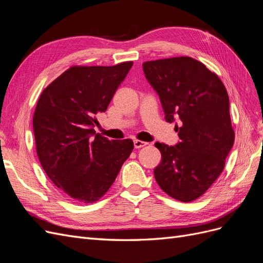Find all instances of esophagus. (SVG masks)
Returning a JSON list of instances; mask_svg holds the SVG:
<instances>
[{
    "mask_svg": "<svg viewBox=\"0 0 263 263\" xmlns=\"http://www.w3.org/2000/svg\"><path fill=\"white\" fill-rule=\"evenodd\" d=\"M147 145H148V142H146V141H141V140H135L134 141V146H135V148H136V149L142 148V147H145Z\"/></svg>",
    "mask_w": 263,
    "mask_h": 263,
    "instance_id": "esophagus-1",
    "label": "esophagus"
}]
</instances>
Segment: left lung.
Wrapping results in <instances>:
<instances>
[{"label": "left lung", "instance_id": "1", "mask_svg": "<svg viewBox=\"0 0 263 263\" xmlns=\"http://www.w3.org/2000/svg\"><path fill=\"white\" fill-rule=\"evenodd\" d=\"M142 68L160 97L165 121L181 124L177 146L156 142L162 156L156 181L172 198L192 202L220 176L234 145L227 90L216 73L191 57L146 61Z\"/></svg>", "mask_w": 263, "mask_h": 263}]
</instances>
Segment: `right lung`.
I'll return each mask as SVG.
<instances>
[{
    "mask_svg": "<svg viewBox=\"0 0 263 263\" xmlns=\"http://www.w3.org/2000/svg\"><path fill=\"white\" fill-rule=\"evenodd\" d=\"M132 66H72L39 97L33 118L37 156L71 201H99L132 154V139L108 140L93 129Z\"/></svg>",
    "mask_w": 263,
    "mask_h": 263,
    "instance_id": "right-lung-1",
    "label": "right lung"
}]
</instances>
